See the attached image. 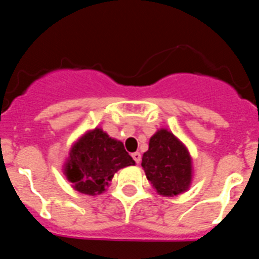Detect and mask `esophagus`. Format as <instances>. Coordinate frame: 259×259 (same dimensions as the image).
<instances>
[{"mask_svg":"<svg viewBox=\"0 0 259 259\" xmlns=\"http://www.w3.org/2000/svg\"><path fill=\"white\" fill-rule=\"evenodd\" d=\"M132 158H134L136 163H140V161H141V154H140V153H139V152L132 153Z\"/></svg>","mask_w":259,"mask_h":259,"instance_id":"34e87169","label":"esophagus"}]
</instances>
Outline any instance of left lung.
<instances>
[{"mask_svg": "<svg viewBox=\"0 0 259 259\" xmlns=\"http://www.w3.org/2000/svg\"><path fill=\"white\" fill-rule=\"evenodd\" d=\"M141 166L155 191L164 197L183 193L191 185L192 158L188 149L167 130H159L150 137Z\"/></svg>", "mask_w": 259, "mask_h": 259, "instance_id": "1", "label": "left lung"}]
</instances>
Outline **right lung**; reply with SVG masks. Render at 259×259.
Returning a JSON list of instances; mask_svg holds the SVG:
<instances>
[{
    "label": "right lung",
    "instance_id": "obj_1",
    "mask_svg": "<svg viewBox=\"0 0 259 259\" xmlns=\"http://www.w3.org/2000/svg\"><path fill=\"white\" fill-rule=\"evenodd\" d=\"M132 164L135 161L122 141L109 137L101 128H95L72 145L65 174L77 192L96 196L105 191L116 171Z\"/></svg>",
    "mask_w": 259,
    "mask_h": 259
}]
</instances>
